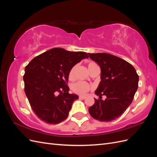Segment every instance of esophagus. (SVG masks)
Here are the masks:
<instances>
[{"mask_svg":"<svg viewBox=\"0 0 157 157\" xmlns=\"http://www.w3.org/2000/svg\"><path fill=\"white\" fill-rule=\"evenodd\" d=\"M78 98H79V99H84L86 98V96H80Z\"/></svg>","mask_w":157,"mask_h":157,"instance_id":"34e87169","label":"esophagus"}]
</instances>
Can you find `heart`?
Here are the masks:
<instances>
[{
	"label": "heart",
	"mask_w": 157,
	"mask_h": 157,
	"mask_svg": "<svg viewBox=\"0 0 157 157\" xmlns=\"http://www.w3.org/2000/svg\"><path fill=\"white\" fill-rule=\"evenodd\" d=\"M96 65H98V64L96 62H94V61H90V62H88V67L90 71H91L94 66H96ZM77 65H75L70 69L69 74H68L69 79L73 80L74 78L75 75V71H76V69H77ZM90 89V85L86 82H75L73 84H72V86H71V90H72V91L74 93L77 94H86Z\"/></svg>",
	"instance_id": "1"
}]
</instances>
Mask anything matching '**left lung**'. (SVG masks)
Returning <instances> with one entry per match:
<instances>
[{
	"label": "left lung",
	"instance_id": "1",
	"mask_svg": "<svg viewBox=\"0 0 157 157\" xmlns=\"http://www.w3.org/2000/svg\"><path fill=\"white\" fill-rule=\"evenodd\" d=\"M101 68V82L96 90L98 99L88 109L94 119L109 122L116 119L132 103L138 88L139 76L124 59L107 53L88 54ZM106 95L105 101L101 99Z\"/></svg>",
	"mask_w": 157,
	"mask_h": 157
}]
</instances>
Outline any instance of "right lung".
<instances>
[{"mask_svg":"<svg viewBox=\"0 0 157 157\" xmlns=\"http://www.w3.org/2000/svg\"><path fill=\"white\" fill-rule=\"evenodd\" d=\"M84 52L54 48L36 56L25 68L24 90L30 105L40 120L56 124L67 118L78 96L69 93L68 74L81 59Z\"/></svg>","mask_w":157,"mask_h":157,"instance_id":"1","label":"right lung"}]
</instances>
